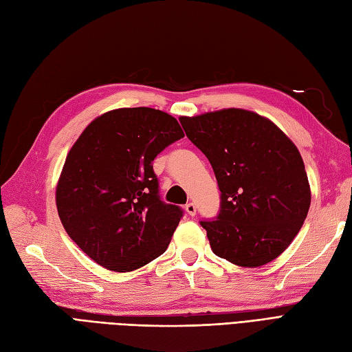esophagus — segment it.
<instances>
[{
    "instance_id": "obj_1",
    "label": "esophagus",
    "mask_w": 352,
    "mask_h": 352,
    "mask_svg": "<svg viewBox=\"0 0 352 352\" xmlns=\"http://www.w3.org/2000/svg\"><path fill=\"white\" fill-rule=\"evenodd\" d=\"M185 210H186V213H188L189 216H195V213H197V206H195L194 203H188V204L185 206Z\"/></svg>"
}]
</instances>
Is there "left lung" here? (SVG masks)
Segmentation results:
<instances>
[{
  "mask_svg": "<svg viewBox=\"0 0 352 352\" xmlns=\"http://www.w3.org/2000/svg\"><path fill=\"white\" fill-rule=\"evenodd\" d=\"M180 124L210 161L221 191L219 213L199 221L213 253L249 268L274 261L311 204L298 148L274 122L245 109L182 117Z\"/></svg>",
  "mask_w": 352,
  "mask_h": 352,
  "instance_id": "8db88e82",
  "label": "left lung"
}]
</instances>
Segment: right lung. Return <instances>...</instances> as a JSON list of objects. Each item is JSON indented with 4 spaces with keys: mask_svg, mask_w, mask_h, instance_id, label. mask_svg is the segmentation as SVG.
Here are the masks:
<instances>
[{
    "mask_svg": "<svg viewBox=\"0 0 352 352\" xmlns=\"http://www.w3.org/2000/svg\"><path fill=\"white\" fill-rule=\"evenodd\" d=\"M185 135L153 108H121L91 121L66 157L56 189L59 217L102 267L135 271L163 254L184 216L160 197L153 161Z\"/></svg>",
    "mask_w": 352,
    "mask_h": 352,
    "instance_id": "right-lung-1",
    "label": "right lung"
}]
</instances>
